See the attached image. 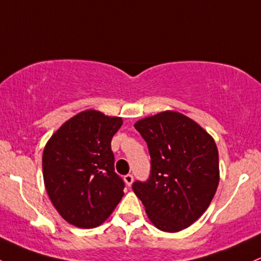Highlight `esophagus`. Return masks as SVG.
Instances as JSON below:
<instances>
[{
    "label": "esophagus",
    "mask_w": 261,
    "mask_h": 261,
    "mask_svg": "<svg viewBox=\"0 0 261 261\" xmlns=\"http://www.w3.org/2000/svg\"><path fill=\"white\" fill-rule=\"evenodd\" d=\"M124 179H125V182H126V185L128 186V187H130L131 185H133V182H134V176L133 174H126V176L124 177Z\"/></svg>",
    "instance_id": "1"
}]
</instances>
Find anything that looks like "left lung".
<instances>
[{
	"mask_svg": "<svg viewBox=\"0 0 261 261\" xmlns=\"http://www.w3.org/2000/svg\"><path fill=\"white\" fill-rule=\"evenodd\" d=\"M135 128L147 144L151 171L133 190L160 230L190 227L211 204L219 183L216 142L190 117L163 111L145 117Z\"/></svg>",
	"mask_w": 261,
	"mask_h": 261,
	"instance_id": "8db88e82",
	"label": "left lung"
}]
</instances>
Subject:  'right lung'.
<instances>
[{
    "label": "right lung",
    "instance_id": "1",
    "mask_svg": "<svg viewBox=\"0 0 261 261\" xmlns=\"http://www.w3.org/2000/svg\"><path fill=\"white\" fill-rule=\"evenodd\" d=\"M121 117L85 110L50 137L43 151V178L59 214L78 228H95L109 218L124 196L115 172L111 139Z\"/></svg>",
    "mask_w": 261,
    "mask_h": 261
}]
</instances>
